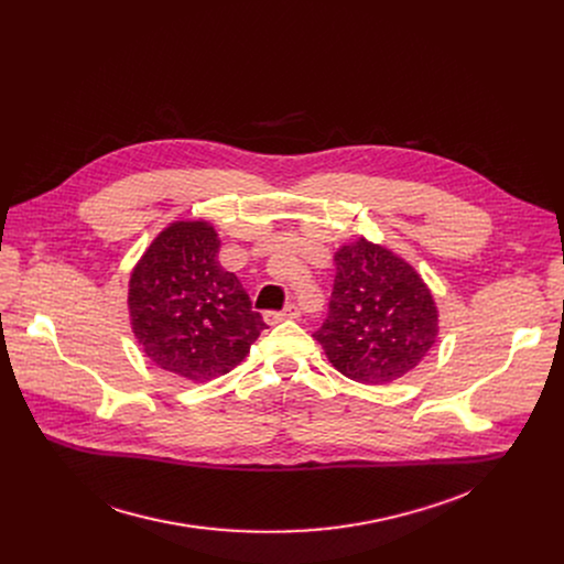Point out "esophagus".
<instances>
[{
	"label": "esophagus",
	"instance_id": "esophagus-1",
	"mask_svg": "<svg viewBox=\"0 0 564 564\" xmlns=\"http://www.w3.org/2000/svg\"><path fill=\"white\" fill-rule=\"evenodd\" d=\"M285 318H299V307L294 303L285 305V310H281V312H265V321L270 326L281 324V321H285Z\"/></svg>",
	"mask_w": 564,
	"mask_h": 564
}]
</instances>
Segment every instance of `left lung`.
<instances>
[{"label": "left lung", "instance_id": "1", "mask_svg": "<svg viewBox=\"0 0 564 564\" xmlns=\"http://www.w3.org/2000/svg\"><path fill=\"white\" fill-rule=\"evenodd\" d=\"M335 263L328 318L314 333L328 361L370 386L409 375L440 333L429 285L411 263L364 236L341 246Z\"/></svg>", "mask_w": 564, "mask_h": 564}]
</instances>
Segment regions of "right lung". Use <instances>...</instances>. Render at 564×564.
I'll return each instance as SVG.
<instances>
[{"mask_svg": "<svg viewBox=\"0 0 564 564\" xmlns=\"http://www.w3.org/2000/svg\"><path fill=\"white\" fill-rule=\"evenodd\" d=\"M218 250L212 223L176 220L151 240L129 279L140 348L194 383L227 375L268 328L236 274L218 263Z\"/></svg>", "mask_w": 564, "mask_h": 564, "instance_id": "right-lung-1", "label": "right lung"}]
</instances>
